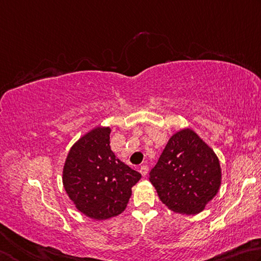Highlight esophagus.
I'll list each match as a JSON object with an SVG mask.
<instances>
[{"mask_svg":"<svg viewBox=\"0 0 261 261\" xmlns=\"http://www.w3.org/2000/svg\"><path fill=\"white\" fill-rule=\"evenodd\" d=\"M139 171H140L141 174H142L143 176H145V175H147V173H148V166H145V165L141 166Z\"/></svg>","mask_w":261,"mask_h":261,"instance_id":"34e87169","label":"esophagus"}]
</instances>
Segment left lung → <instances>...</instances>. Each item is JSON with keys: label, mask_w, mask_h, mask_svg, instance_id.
I'll return each mask as SVG.
<instances>
[{"label": "left lung", "mask_w": 261, "mask_h": 261, "mask_svg": "<svg viewBox=\"0 0 261 261\" xmlns=\"http://www.w3.org/2000/svg\"><path fill=\"white\" fill-rule=\"evenodd\" d=\"M150 182L171 211L197 214L217 195L221 167L217 154L190 128L176 132L151 172Z\"/></svg>", "instance_id": "1"}]
</instances>
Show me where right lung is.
<instances>
[{"mask_svg":"<svg viewBox=\"0 0 261 261\" xmlns=\"http://www.w3.org/2000/svg\"><path fill=\"white\" fill-rule=\"evenodd\" d=\"M110 127H96L76 141L63 168V185L79 211L105 220L125 211L139 172L116 157L110 147Z\"/></svg>","mask_w":261,"mask_h":261,"instance_id":"right-lung-1","label":"right lung"}]
</instances>
